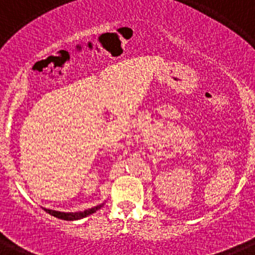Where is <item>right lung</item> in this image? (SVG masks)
<instances>
[{"instance_id":"add662e5","label":"right lung","mask_w":255,"mask_h":255,"mask_svg":"<svg viewBox=\"0 0 255 255\" xmlns=\"http://www.w3.org/2000/svg\"><path fill=\"white\" fill-rule=\"evenodd\" d=\"M103 204H100V206L93 207V208H89V209H85L83 212H60V211H53V209H47L44 208V211L47 213H49L51 216L56 218H60V220H65V221H76V220H82V218L88 217L89 215L94 213L96 211L102 207Z\"/></svg>"}]
</instances>
